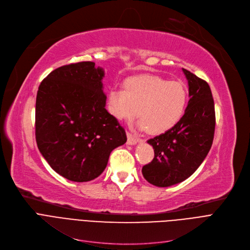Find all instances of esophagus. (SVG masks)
<instances>
[{"label":"esophagus","instance_id":"esophagus-1","mask_svg":"<svg viewBox=\"0 0 250 250\" xmlns=\"http://www.w3.org/2000/svg\"><path fill=\"white\" fill-rule=\"evenodd\" d=\"M138 141H139V139L137 137H135L134 135H132L131 133H129V132H128V133H127V143L129 145H134Z\"/></svg>","mask_w":250,"mask_h":250}]
</instances>
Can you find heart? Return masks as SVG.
I'll use <instances>...</instances> for the list:
<instances>
[{"label":"heart","mask_w":250,"mask_h":250,"mask_svg":"<svg viewBox=\"0 0 250 250\" xmlns=\"http://www.w3.org/2000/svg\"><path fill=\"white\" fill-rule=\"evenodd\" d=\"M187 102L183 83L153 75L129 78L124 90H111L108 97L109 111L117 120H130L138 113L139 128L150 134L164 133L177 124Z\"/></svg>","instance_id":"heart-1"}]
</instances>
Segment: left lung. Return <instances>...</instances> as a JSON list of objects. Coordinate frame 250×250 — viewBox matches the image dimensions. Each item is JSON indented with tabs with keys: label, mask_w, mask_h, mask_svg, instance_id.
Returning <instances> with one entry per match:
<instances>
[{
	"label": "left lung",
	"mask_w": 250,
	"mask_h": 250,
	"mask_svg": "<svg viewBox=\"0 0 250 250\" xmlns=\"http://www.w3.org/2000/svg\"><path fill=\"white\" fill-rule=\"evenodd\" d=\"M189 100L181 120L165 133L147 140L154 149L142 174L156 187H169L190 177L206 158L214 139L215 106L208 83L183 68Z\"/></svg>",
	"instance_id": "1"
}]
</instances>
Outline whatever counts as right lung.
Here are the masks:
<instances>
[{"instance_id": "right-lung-1", "label": "right lung", "mask_w": 250, "mask_h": 250, "mask_svg": "<svg viewBox=\"0 0 250 250\" xmlns=\"http://www.w3.org/2000/svg\"><path fill=\"white\" fill-rule=\"evenodd\" d=\"M104 70L82 62L54 69L37 92L35 136L38 149L58 174L89 182L104 171L126 132L105 108Z\"/></svg>"}]
</instances>
